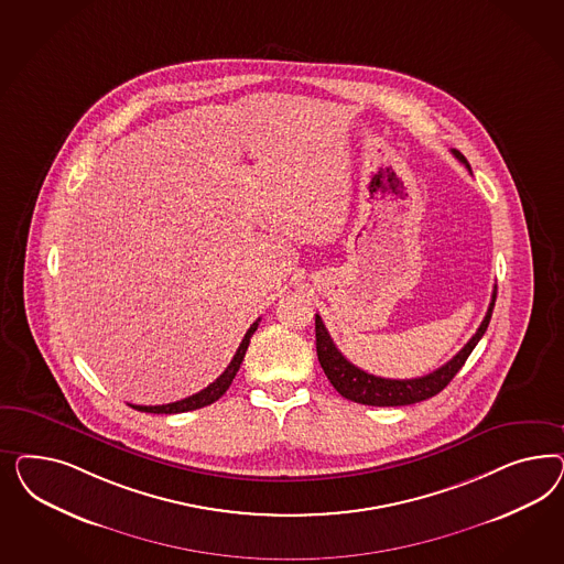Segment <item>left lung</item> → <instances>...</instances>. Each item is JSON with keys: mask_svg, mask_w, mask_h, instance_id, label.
Segmentation results:
<instances>
[{"mask_svg": "<svg viewBox=\"0 0 564 564\" xmlns=\"http://www.w3.org/2000/svg\"><path fill=\"white\" fill-rule=\"evenodd\" d=\"M453 154L462 161L467 170L471 171L467 159L459 151H453ZM495 302L496 288L492 291V302H490L488 312H486L481 325L476 330V335L467 341V345L455 358L448 359L444 366H441L434 372H430V375L410 378V380H394V378H380V376L364 372L361 368L354 366L337 349V345L330 339L326 326L323 325V318L316 314V354H318V361L325 370L326 378L330 380V384L337 389V393L345 397V399H349V401H356L361 405H372V408H399V405H411V403L426 401L430 397L441 393L444 387L462 370L465 359L469 358V354L474 351V347L478 345L479 339L486 333V328L490 325Z\"/></svg>", "mask_w": 564, "mask_h": 564, "instance_id": "obj_1", "label": "left lung"}]
</instances>
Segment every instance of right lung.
<instances>
[{
	"label": "right lung",
	"mask_w": 564,
	"mask_h": 564,
	"mask_svg": "<svg viewBox=\"0 0 564 564\" xmlns=\"http://www.w3.org/2000/svg\"><path fill=\"white\" fill-rule=\"evenodd\" d=\"M258 323H260V318H258L254 325L248 328V333L243 335V339L239 343L236 356L229 361V366L225 368V372H223L215 382H210L206 389H203L200 393L192 394V397H186V399L175 401V403H167V405H130V408H132V410L147 411V413H184V411L200 410V408H205V405L215 403L217 399H221L225 391L229 389V384L234 382L236 375H238L239 366H241L243 356H246V351H248L250 337L254 335Z\"/></svg>",
	"instance_id": "right-lung-1"
}]
</instances>
